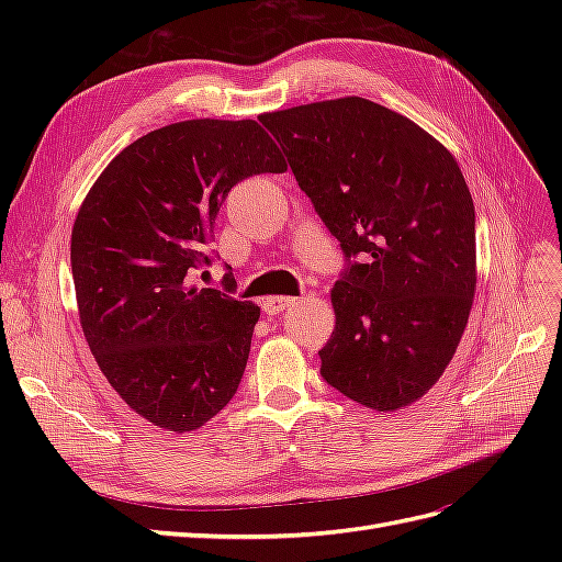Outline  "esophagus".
<instances>
[{"label": "esophagus", "mask_w": 562, "mask_h": 562, "mask_svg": "<svg viewBox=\"0 0 562 562\" xmlns=\"http://www.w3.org/2000/svg\"><path fill=\"white\" fill-rule=\"evenodd\" d=\"M291 304H295V297H291V295L267 297V300H265V312H267V314H281L283 310L291 307Z\"/></svg>", "instance_id": "esophagus-1"}]
</instances>
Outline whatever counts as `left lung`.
<instances>
[{"instance_id":"obj_1","label":"left lung","mask_w":562,"mask_h":562,"mask_svg":"<svg viewBox=\"0 0 562 562\" xmlns=\"http://www.w3.org/2000/svg\"><path fill=\"white\" fill-rule=\"evenodd\" d=\"M342 246L321 375L394 413L440 380L475 293L473 199L452 151L411 119L347 95L260 114Z\"/></svg>"}]
</instances>
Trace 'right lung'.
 <instances>
[{
	"instance_id": "add662e5",
	"label": "right lung",
	"mask_w": 562,
	"mask_h": 562,
	"mask_svg": "<svg viewBox=\"0 0 562 562\" xmlns=\"http://www.w3.org/2000/svg\"><path fill=\"white\" fill-rule=\"evenodd\" d=\"M255 119H187L124 147L81 201L72 227L79 323L122 401L187 434L236 394L260 307L196 288L203 244L236 182L283 173Z\"/></svg>"
}]
</instances>
